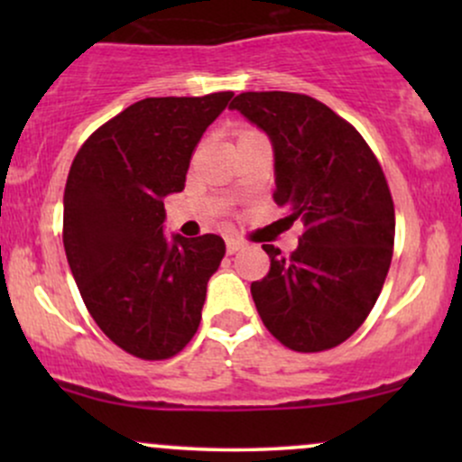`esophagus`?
Masks as SVG:
<instances>
[{
  "mask_svg": "<svg viewBox=\"0 0 462 462\" xmlns=\"http://www.w3.org/2000/svg\"><path fill=\"white\" fill-rule=\"evenodd\" d=\"M241 247H243V243L236 241V238H227V241H226V252L227 254H236Z\"/></svg>",
  "mask_w": 462,
  "mask_h": 462,
  "instance_id": "obj_1",
  "label": "esophagus"
}]
</instances>
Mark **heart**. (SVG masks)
<instances>
[{
	"instance_id": "1",
	"label": "heart",
	"mask_w": 462,
	"mask_h": 462,
	"mask_svg": "<svg viewBox=\"0 0 462 462\" xmlns=\"http://www.w3.org/2000/svg\"><path fill=\"white\" fill-rule=\"evenodd\" d=\"M254 134H261V132L254 130V128H238L236 130V139H243V136H254Z\"/></svg>"
}]
</instances>
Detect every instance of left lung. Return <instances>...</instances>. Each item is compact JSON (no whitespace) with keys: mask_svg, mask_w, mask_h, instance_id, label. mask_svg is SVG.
<instances>
[{"mask_svg":"<svg viewBox=\"0 0 462 462\" xmlns=\"http://www.w3.org/2000/svg\"><path fill=\"white\" fill-rule=\"evenodd\" d=\"M273 143V201L304 232L291 256L263 245L272 267L252 282L269 332L293 352H326L363 326L389 273L395 208L378 158L349 121L301 93L232 99Z\"/></svg>","mask_w":462,"mask_h":462,"instance_id":"1","label":"left lung"}]
</instances>
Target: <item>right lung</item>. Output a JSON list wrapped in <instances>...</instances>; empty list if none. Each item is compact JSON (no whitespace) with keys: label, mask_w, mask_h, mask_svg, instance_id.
<instances>
[{"label":"right lung","mask_w":462,"mask_h":462,"mask_svg":"<svg viewBox=\"0 0 462 462\" xmlns=\"http://www.w3.org/2000/svg\"><path fill=\"white\" fill-rule=\"evenodd\" d=\"M232 91L147 97L84 141L65 187L62 243L87 310L124 352L176 356L195 337L224 238L167 241L164 204L180 193L195 147Z\"/></svg>","instance_id":"obj_1"}]
</instances>
